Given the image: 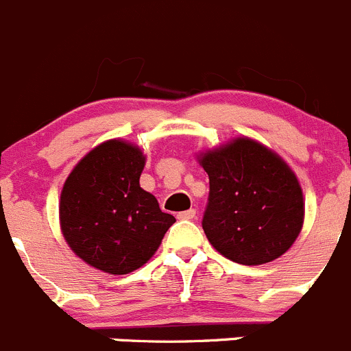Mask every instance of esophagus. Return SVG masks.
<instances>
[{
    "mask_svg": "<svg viewBox=\"0 0 351 351\" xmlns=\"http://www.w3.org/2000/svg\"><path fill=\"white\" fill-rule=\"evenodd\" d=\"M176 217L182 219V221H192V219H195V208H190V210L180 212Z\"/></svg>",
    "mask_w": 351,
    "mask_h": 351,
    "instance_id": "esophagus-1",
    "label": "esophagus"
}]
</instances>
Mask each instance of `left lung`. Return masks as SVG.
Listing matches in <instances>:
<instances>
[{
	"label": "left lung",
	"mask_w": 351,
	"mask_h": 351,
	"mask_svg": "<svg viewBox=\"0 0 351 351\" xmlns=\"http://www.w3.org/2000/svg\"><path fill=\"white\" fill-rule=\"evenodd\" d=\"M200 165L210 186L202 228L212 246L241 265L282 256L304 222L302 190L284 159L239 137L205 153Z\"/></svg>",
	"instance_id": "8db88e82"
}]
</instances>
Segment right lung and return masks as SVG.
Wrapping results in <instances>:
<instances>
[{"label":"right lung","instance_id":"1","mask_svg":"<svg viewBox=\"0 0 351 351\" xmlns=\"http://www.w3.org/2000/svg\"><path fill=\"white\" fill-rule=\"evenodd\" d=\"M143 153L125 141L95 147L67 176L61 229L71 250L91 267L125 275L156 253L175 217L141 189Z\"/></svg>","mask_w":351,"mask_h":351}]
</instances>
